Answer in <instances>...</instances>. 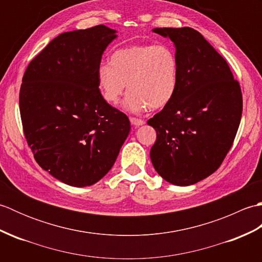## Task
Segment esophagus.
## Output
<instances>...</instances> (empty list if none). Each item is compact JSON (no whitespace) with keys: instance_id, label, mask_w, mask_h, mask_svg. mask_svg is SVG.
<instances>
[{"instance_id":"esophagus-1","label":"esophagus","mask_w":262,"mask_h":262,"mask_svg":"<svg viewBox=\"0 0 262 262\" xmlns=\"http://www.w3.org/2000/svg\"><path fill=\"white\" fill-rule=\"evenodd\" d=\"M129 120H130V122H132V124L134 125V126H142V125L145 124V121H144L143 119L135 118V117H130Z\"/></svg>"}]
</instances>
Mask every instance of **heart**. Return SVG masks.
I'll use <instances>...</instances> for the list:
<instances>
[{
  "mask_svg": "<svg viewBox=\"0 0 262 262\" xmlns=\"http://www.w3.org/2000/svg\"><path fill=\"white\" fill-rule=\"evenodd\" d=\"M179 81L177 55L166 43L141 42L116 49L101 63L97 82L103 99L118 103L128 88L124 107L130 113L162 108L171 101Z\"/></svg>",
  "mask_w": 262,
  "mask_h": 262,
  "instance_id": "1",
  "label": "heart"
}]
</instances>
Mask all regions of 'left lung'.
<instances>
[{
  "mask_svg": "<svg viewBox=\"0 0 262 262\" xmlns=\"http://www.w3.org/2000/svg\"><path fill=\"white\" fill-rule=\"evenodd\" d=\"M176 46L179 81L173 98L147 120L157 130L154 169L176 186H190L220 168L234 142L242 92L226 60L197 30L157 28Z\"/></svg>",
  "mask_w": 262,
  "mask_h": 262,
  "instance_id": "left-lung-1",
  "label": "left lung"
}]
</instances>
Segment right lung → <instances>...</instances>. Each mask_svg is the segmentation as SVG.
Segmentation results:
<instances>
[{
    "instance_id": "obj_1",
    "label": "right lung",
    "mask_w": 262,
    "mask_h": 262,
    "mask_svg": "<svg viewBox=\"0 0 262 262\" xmlns=\"http://www.w3.org/2000/svg\"><path fill=\"white\" fill-rule=\"evenodd\" d=\"M116 30L103 25L60 33L28 65L19 107L33 158L57 180L94 185L108 173L130 130L105 101L97 71Z\"/></svg>"
}]
</instances>
